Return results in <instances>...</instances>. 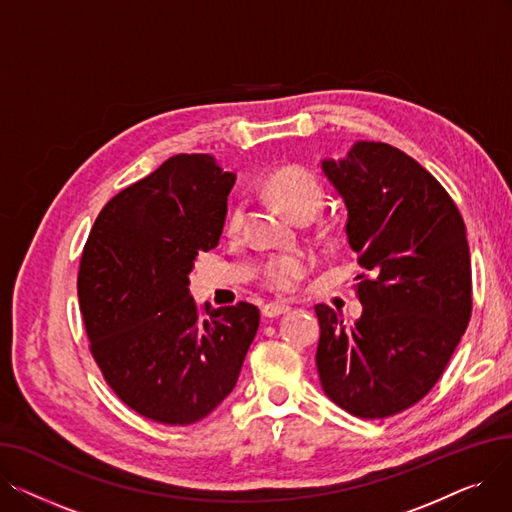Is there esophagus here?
I'll return each instance as SVG.
<instances>
[{
  "mask_svg": "<svg viewBox=\"0 0 512 512\" xmlns=\"http://www.w3.org/2000/svg\"><path fill=\"white\" fill-rule=\"evenodd\" d=\"M290 311V307L288 305H284V303H267L265 307H263V315L265 317H280V315H284V313H288Z\"/></svg>",
  "mask_w": 512,
  "mask_h": 512,
  "instance_id": "obj_1",
  "label": "esophagus"
}]
</instances>
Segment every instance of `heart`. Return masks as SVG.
Masks as SVG:
<instances>
[{"label":"heart","mask_w":512,"mask_h":512,"mask_svg":"<svg viewBox=\"0 0 512 512\" xmlns=\"http://www.w3.org/2000/svg\"><path fill=\"white\" fill-rule=\"evenodd\" d=\"M265 193L270 195L294 220H313L324 205L326 193L319 178L301 166H284L265 178ZM247 205L236 201L226 218V230L238 232L245 224ZM307 272V261L301 255H278L263 265L261 280L274 292H290Z\"/></svg>","instance_id":"obj_1"}]
</instances>
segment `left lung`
<instances>
[{
    "instance_id": "1",
    "label": "left lung",
    "mask_w": 512,
    "mask_h": 512,
    "mask_svg": "<svg viewBox=\"0 0 512 512\" xmlns=\"http://www.w3.org/2000/svg\"><path fill=\"white\" fill-rule=\"evenodd\" d=\"M324 172L348 209L363 315L315 305L326 396L361 419L407 411L436 386L471 319L465 222L446 188L388 143L361 141Z\"/></svg>"
}]
</instances>
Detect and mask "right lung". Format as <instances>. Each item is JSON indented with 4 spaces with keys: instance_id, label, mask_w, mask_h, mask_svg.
<instances>
[{
    "instance_id": "right-lung-1",
    "label": "right lung",
    "mask_w": 512,
    "mask_h": 512,
    "mask_svg": "<svg viewBox=\"0 0 512 512\" xmlns=\"http://www.w3.org/2000/svg\"><path fill=\"white\" fill-rule=\"evenodd\" d=\"M236 176L180 153L101 209L78 267L91 355L116 396L151 421L191 425L236 386L259 328L240 301L209 311L188 294L195 257L218 247Z\"/></svg>"
}]
</instances>
